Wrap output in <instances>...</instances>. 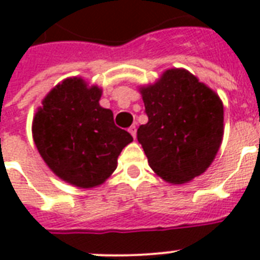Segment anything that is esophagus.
<instances>
[{"mask_svg":"<svg viewBox=\"0 0 260 260\" xmlns=\"http://www.w3.org/2000/svg\"><path fill=\"white\" fill-rule=\"evenodd\" d=\"M129 134L132 135V136H134V139H136V126L135 125H132V126H129Z\"/></svg>","mask_w":260,"mask_h":260,"instance_id":"34e87169","label":"esophagus"}]
</instances>
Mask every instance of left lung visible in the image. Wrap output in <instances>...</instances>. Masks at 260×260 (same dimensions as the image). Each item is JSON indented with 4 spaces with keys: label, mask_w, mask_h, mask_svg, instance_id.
<instances>
[{
    "label": "left lung",
    "mask_w": 260,
    "mask_h": 260,
    "mask_svg": "<svg viewBox=\"0 0 260 260\" xmlns=\"http://www.w3.org/2000/svg\"><path fill=\"white\" fill-rule=\"evenodd\" d=\"M148 122L138 140L156 175L182 185L205 173L224 135V106L217 94L183 69H170L140 87Z\"/></svg>",
    "instance_id": "8db88e82"
}]
</instances>
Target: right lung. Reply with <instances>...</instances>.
<instances>
[{
    "label": "right lung",
    "instance_id": "add662e5",
    "mask_svg": "<svg viewBox=\"0 0 260 260\" xmlns=\"http://www.w3.org/2000/svg\"><path fill=\"white\" fill-rule=\"evenodd\" d=\"M101 94L82 78L64 79L47 94L32 122L35 144L47 166L82 189L104 183L134 140L114 125L113 112L100 105Z\"/></svg>",
    "mask_w": 260,
    "mask_h": 260
}]
</instances>
